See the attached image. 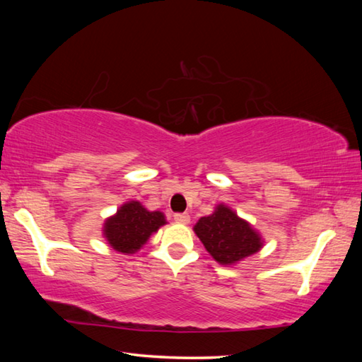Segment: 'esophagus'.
Wrapping results in <instances>:
<instances>
[{
  "mask_svg": "<svg viewBox=\"0 0 362 362\" xmlns=\"http://www.w3.org/2000/svg\"><path fill=\"white\" fill-rule=\"evenodd\" d=\"M174 221L179 224H189V214L188 213H175Z\"/></svg>",
  "mask_w": 362,
  "mask_h": 362,
  "instance_id": "34e87169",
  "label": "esophagus"
}]
</instances>
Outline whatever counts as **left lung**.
Masks as SVG:
<instances>
[{"label": "left lung", "instance_id": "1", "mask_svg": "<svg viewBox=\"0 0 362 362\" xmlns=\"http://www.w3.org/2000/svg\"><path fill=\"white\" fill-rule=\"evenodd\" d=\"M194 232L206 252L219 264H235L263 247V240L247 221L226 205H218L210 216L197 221Z\"/></svg>", "mask_w": 362, "mask_h": 362}]
</instances>
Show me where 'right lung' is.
I'll list each match as a JSON object with an SVG mask.
<instances>
[{
    "instance_id": "right-lung-1",
    "label": "right lung",
    "mask_w": 362,
    "mask_h": 362,
    "mask_svg": "<svg viewBox=\"0 0 362 362\" xmlns=\"http://www.w3.org/2000/svg\"><path fill=\"white\" fill-rule=\"evenodd\" d=\"M165 224L163 213L149 211L140 202L130 201L119 206L115 216L105 221L103 232L107 243L117 252L135 253Z\"/></svg>"
}]
</instances>
